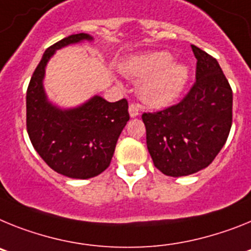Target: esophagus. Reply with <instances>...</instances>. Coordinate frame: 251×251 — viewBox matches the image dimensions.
<instances>
[{"label": "esophagus", "mask_w": 251, "mask_h": 251, "mask_svg": "<svg viewBox=\"0 0 251 251\" xmlns=\"http://www.w3.org/2000/svg\"><path fill=\"white\" fill-rule=\"evenodd\" d=\"M139 112H140V110H139L138 103L130 102V104H128V113H130V116L131 117L139 116Z\"/></svg>", "instance_id": "esophagus-1"}]
</instances>
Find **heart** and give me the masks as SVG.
<instances>
[{"instance_id": "1", "label": "heart", "mask_w": 251, "mask_h": 251, "mask_svg": "<svg viewBox=\"0 0 251 251\" xmlns=\"http://www.w3.org/2000/svg\"><path fill=\"white\" fill-rule=\"evenodd\" d=\"M164 51L134 56L124 64L126 75L143 79L139 87L141 99L152 106H165L177 99L188 78V69L171 62Z\"/></svg>"}]
</instances>
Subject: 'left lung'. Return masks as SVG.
<instances>
[{
	"label": "left lung",
	"instance_id": "left-lung-1",
	"mask_svg": "<svg viewBox=\"0 0 251 251\" xmlns=\"http://www.w3.org/2000/svg\"><path fill=\"white\" fill-rule=\"evenodd\" d=\"M196 82L178 103L141 115L154 165L182 177L208 167L225 145L232 124V89L217 60L191 45Z\"/></svg>",
	"mask_w": 251,
	"mask_h": 251
}]
</instances>
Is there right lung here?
Returning <instances> with one entry per match:
<instances>
[{
  "instance_id": "add662e5",
  "label": "right lung",
  "mask_w": 251,
  "mask_h": 251,
  "mask_svg": "<svg viewBox=\"0 0 251 251\" xmlns=\"http://www.w3.org/2000/svg\"><path fill=\"white\" fill-rule=\"evenodd\" d=\"M80 32L59 40L45 50L26 92V130L34 149L56 173L87 179L107 169L119 136L130 119L127 100L107 102L95 96L73 110L50 104L43 88L45 65L56 49L82 40Z\"/></svg>"
}]
</instances>
